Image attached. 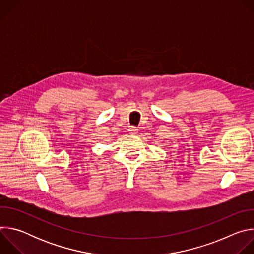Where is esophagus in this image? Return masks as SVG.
Segmentation results:
<instances>
[{
    "label": "esophagus",
    "instance_id": "esophagus-1",
    "mask_svg": "<svg viewBox=\"0 0 254 254\" xmlns=\"http://www.w3.org/2000/svg\"><path fill=\"white\" fill-rule=\"evenodd\" d=\"M137 131H138V129H137V127H128V132H129L130 134H136Z\"/></svg>",
    "mask_w": 254,
    "mask_h": 254
}]
</instances>
